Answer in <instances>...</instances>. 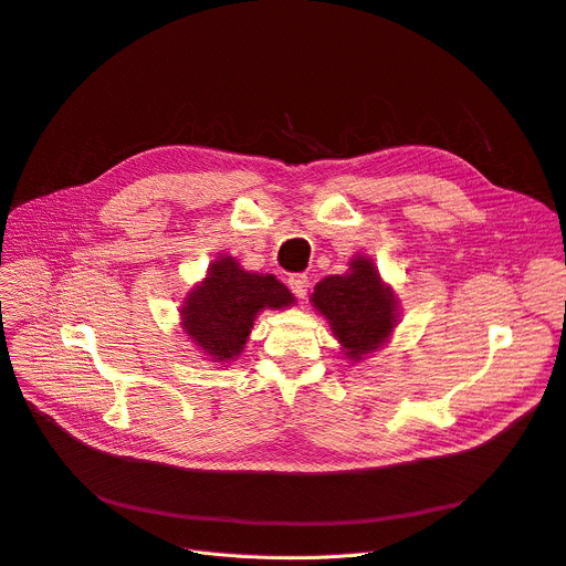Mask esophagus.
<instances>
[{"label":"esophagus","mask_w":566,"mask_h":566,"mask_svg":"<svg viewBox=\"0 0 566 566\" xmlns=\"http://www.w3.org/2000/svg\"><path fill=\"white\" fill-rule=\"evenodd\" d=\"M287 285H290V290L297 294L300 300H304L306 297V292H308V276H304V274H292L290 279H287Z\"/></svg>","instance_id":"34e87169"}]
</instances>
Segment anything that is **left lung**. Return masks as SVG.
<instances>
[{
	"label": "left lung",
	"mask_w": 566,
	"mask_h": 566,
	"mask_svg": "<svg viewBox=\"0 0 566 566\" xmlns=\"http://www.w3.org/2000/svg\"><path fill=\"white\" fill-rule=\"evenodd\" d=\"M311 306L329 322L340 353L353 364L382 349L400 319L398 297L368 255H355L345 274L322 279Z\"/></svg>",
	"instance_id": "left-lung-1"
}]
</instances>
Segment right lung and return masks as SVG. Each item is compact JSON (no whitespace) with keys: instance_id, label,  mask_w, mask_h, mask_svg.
I'll use <instances>...</instances> for the list:
<instances>
[{"instance_id":"right-lung-1","label":"right lung","mask_w":566,"mask_h":566,"mask_svg":"<svg viewBox=\"0 0 566 566\" xmlns=\"http://www.w3.org/2000/svg\"><path fill=\"white\" fill-rule=\"evenodd\" d=\"M294 304V294L272 274L247 272L237 258L221 253L207 266L179 306L184 334L213 366H230L249 343L255 317Z\"/></svg>"}]
</instances>
